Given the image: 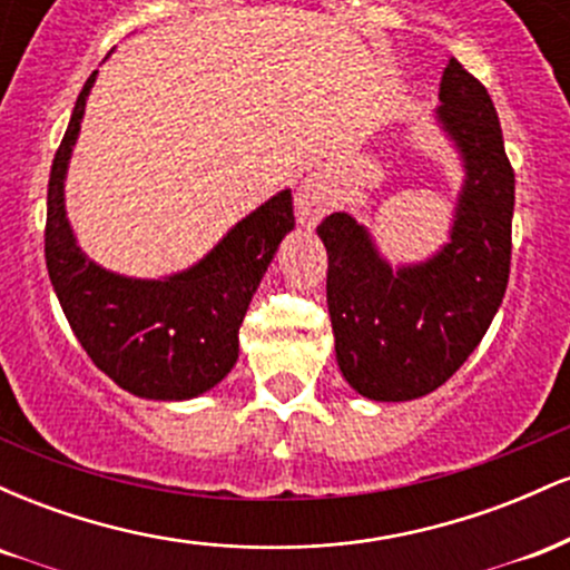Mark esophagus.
Listing matches in <instances>:
<instances>
[{
  "label": "esophagus",
  "instance_id": "obj_1",
  "mask_svg": "<svg viewBox=\"0 0 570 570\" xmlns=\"http://www.w3.org/2000/svg\"><path fill=\"white\" fill-rule=\"evenodd\" d=\"M332 187L326 185L322 174H311L303 185L297 187V195H294V206H297V219L299 225L313 227L318 225V219L326 217V212L332 208Z\"/></svg>",
  "mask_w": 570,
  "mask_h": 570
}]
</instances>
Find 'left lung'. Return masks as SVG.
<instances>
[{"mask_svg":"<svg viewBox=\"0 0 570 570\" xmlns=\"http://www.w3.org/2000/svg\"><path fill=\"white\" fill-rule=\"evenodd\" d=\"M436 120L463 160L450 244L391 267L351 214L316 227L330 254L326 305L340 372L375 402H410L455 375L499 311L512 259L514 171L485 85L455 58L442 71Z\"/></svg>","mask_w":570,"mask_h":570,"instance_id":"1","label":"left lung"}]
</instances>
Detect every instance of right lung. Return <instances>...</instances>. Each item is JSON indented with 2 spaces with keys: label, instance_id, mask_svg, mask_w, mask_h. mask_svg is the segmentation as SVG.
<instances>
[{
  "label": "right lung",
  "instance_id": "right-lung-1",
  "mask_svg": "<svg viewBox=\"0 0 570 570\" xmlns=\"http://www.w3.org/2000/svg\"><path fill=\"white\" fill-rule=\"evenodd\" d=\"M88 77L48 181L45 259L63 316L104 375L141 399L179 402L212 391L238 362V330L284 235L292 189H281L198 265L168 278H128L85 257L63 206V179L80 136Z\"/></svg>",
  "mask_w": 570,
  "mask_h": 570
}]
</instances>
